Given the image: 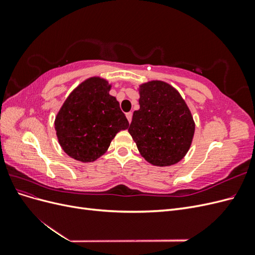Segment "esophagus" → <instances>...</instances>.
I'll use <instances>...</instances> for the list:
<instances>
[{"label": "esophagus", "instance_id": "34e87169", "mask_svg": "<svg viewBox=\"0 0 255 255\" xmlns=\"http://www.w3.org/2000/svg\"><path fill=\"white\" fill-rule=\"evenodd\" d=\"M126 116H127V118H128V122L130 123V121H132V117H133V114L129 112V113H127V115H126Z\"/></svg>", "mask_w": 255, "mask_h": 255}]
</instances>
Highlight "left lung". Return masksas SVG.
<instances>
[{"label": "left lung", "mask_w": 255, "mask_h": 255, "mask_svg": "<svg viewBox=\"0 0 255 255\" xmlns=\"http://www.w3.org/2000/svg\"><path fill=\"white\" fill-rule=\"evenodd\" d=\"M139 110L128 133L141 156L158 167L174 165L186 155L195 134V121L175 88L163 81L139 86Z\"/></svg>", "instance_id": "8db88e82"}]
</instances>
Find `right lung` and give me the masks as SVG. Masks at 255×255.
<instances>
[{
	"label": "right lung",
	"instance_id": "right-lung-1",
	"mask_svg": "<svg viewBox=\"0 0 255 255\" xmlns=\"http://www.w3.org/2000/svg\"><path fill=\"white\" fill-rule=\"evenodd\" d=\"M112 85L94 76L81 83L55 117L58 142L69 156L95 161L109 149L118 132L128 128V121L119 102L110 95Z\"/></svg>",
	"mask_w": 255,
	"mask_h": 255
}]
</instances>
